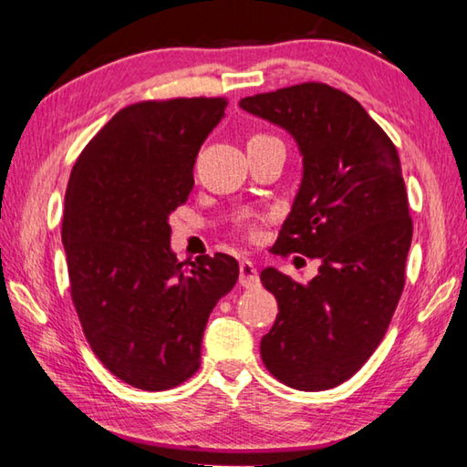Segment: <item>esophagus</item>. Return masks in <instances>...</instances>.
Here are the masks:
<instances>
[{
  "instance_id": "obj_1",
  "label": "esophagus",
  "mask_w": 467,
  "mask_h": 467,
  "mask_svg": "<svg viewBox=\"0 0 467 467\" xmlns=\"http://www.w3.org/2000/svg\"><path fill=\"white\" fill-rule=\"evenodd\" d=\"M239 282L244 288H257L259 286V274L257 267L253 265L249 259H243L239 264Z\"/></svg>"
}]
</instances>
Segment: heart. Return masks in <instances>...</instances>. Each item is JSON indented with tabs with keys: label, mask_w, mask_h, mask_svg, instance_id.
Segmentation results:
<instances>
[{
	"label": "heart",
	"mask_w": 467,
	"mask_h": 467,
	"mask_svg": "<svg viewBox=\"0 0 467 467\" xmlns=\"http://www.w3.org/2000/svg\"><path fill=\"white\" fill-rule=\"evenodd\" d=\"M264 138H267V136H255V138H251V140H264Z\"/></svg>",
	"instance_id": "1"
}]
</instances>
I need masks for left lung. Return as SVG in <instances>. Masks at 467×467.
Masks as SVG:
<instances>
[{
    "label": "left lung",
    "instance_id": "1",
    "mask_svg": "<svg viewBox=\"0 0 467 467\" xmlns=\"http://www.w3.org/2000/svg\"><path fill=\"white\" fill-rule=\"evenodd\" d=\"M295 138L303 181L275 255L319 259L300 284L265 267L278 317L262 337L265 368L292 389H331L381 344L406 282L412 218L398 150L357 99L305 82L241 99Z\"/></svg>",
    "mask_w": 467,
    "mask_h": 467
}]
</instances>
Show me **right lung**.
<instances>
[{
    "mask_svg": "<svg viewBox=\"0 0 467 467\" xmlns=\"http://www.w3.org/2000/svg\"><path fill=\"white\" fill-rule=\"evenodd\" d=\"M226 99L144 100L121 109L74 164L61 241L69 292L92 352L144 391L187 381L212 309L239 280L226 253L192 265L171 251L169 216Z\"/></svg>",
    "mask_w": 467,
    "mask_h": 467,
    "instance_id": "1",
    "label": "right lung"
}]
</instances>
